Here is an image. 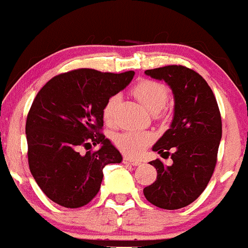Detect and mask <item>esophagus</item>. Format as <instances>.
<instances>
[{"label": "esophagus", "instance_id": "esophagus-1", "mask_svg": "<svg viewBox=\"0 0 248 248\" xmlns=\"http://www.w3.org/2000/svg\"><path fill=\"white\" fill-rule=\"evenodd\" d=\"M123 163L130 164V166H140L141 162L135 161V159H131V158H129V157H124L123 158Z\"/></svg>", "mask_w": 248, "mask_h": 248}]
</instances>
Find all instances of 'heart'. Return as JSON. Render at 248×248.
<instances>
[{"label":"heart","mask_w":248,"mask_h":248,"mask_svg":"<svg viewBox=\"0 0 248 248\" xmlns=\"http://www.w3.org/2000/svg\"><path fill=\"white\" fill-rule=\"evenodd\" d=\"M133 93L141 105L152 113L162 110L168 101V89L162 82L155 80H141L133 87ZM120 96L112 95L103 106V119L108 125H112L115 120V112L119 105ZM153 134L147 131L126 130L114 136V143L123 153L138 157L153 141Z\"/></svg>","instance_id":"obj_1"}]
</instances>
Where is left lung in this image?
<instances>
[{"instance_id": "left-lung-1", "label": "left lung", "mask_w": 248, "mask_h": 248, "mask_svg": "<svg viewBox=\"0 0 248 248\" xmlns=\"http://www.w3.org/2000/svg\"><path fill=\"white\" fill-rule=\"evenodd\" d=\"M146 75L164 80L174 95L170 128L152 150L169 155L173 164L151 162L157 179L143 188L146 200L163 209H179L192 203L208 185L217 163L221 139V117L214 93L206 80L183 65L148 69Z\"/></svg>"}]
</instances>
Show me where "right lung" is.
Returning <instances> with one entry per match:
<instances>
[{"instance_id": "add662e5", "label": "right lung", "mask_w": 248, "mask_h": 248, "mask_svg": "<svg viewBox=\"0 0 248 248\" xmlns=\"http://www.w3.org/2000/svg\"><path fill=\"white\" fill-rule=\"evenodd\" d=\"M134 74L75 69L56 75L37 93L25 125L28 162L51 201L67 208L85 206L100 191L105 166L122 162L119 151L101 133L102 110ZM91 143H100V150L78 153Z\"/></svg>"}]
</instances>
